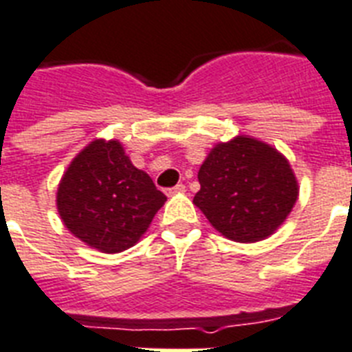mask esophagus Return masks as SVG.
I'll use <instances>...</instances> for the list:
<instances>
[{"label": "esophagus", "instance_id": "1", "mask_svg": "<svg viewBox=\"0 0 352 352\" xmlns=\"http://www.w3.org/2000/svg\"><path fill=\"white\" fill-rule=\"evenodd\" d=\"M186 191V186L184 184H177L173 188H168L166 190V195H177V193H184Z\"/></svg>", "mask_w": 352, "mask_h": 352}]
</instances>
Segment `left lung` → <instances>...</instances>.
<instances>
[{
	"label": "left lung",
	"mask_w": 352,
	"mask_h": 352,
	"mask_svg": "<svg viewBox=\"0 0 352 352\" xmlns=\"http://www.w3.org/2000/svg\"><path fill=\"white\" fill-rule=\"evenodd\" d=\"M197 208L222 235L236 242L270 236L298 197L289 162L251 137L217 144L199 170Z\"/></svg>",
	"instance_id": "obj_1"
}]
</instances>
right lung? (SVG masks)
I'll return each instance as SVG.
<instances>
[{
	"mask_svg": "<svg viewBox=\"0 0 352 352\" xmlns=\"http://www.w3.org/2000/svg\"><path fill=\"white\" fill-rule=\"evenodd\" d=\"M166 195L137 170L117 141H94L63 175L57 210L77 239L104 253L135 244Z\"/></svg>",
	"mask_w": 352,
	"mask_h": 352,
	"instance_id": "1",
	"label": "right lung"
}]
</instances>
